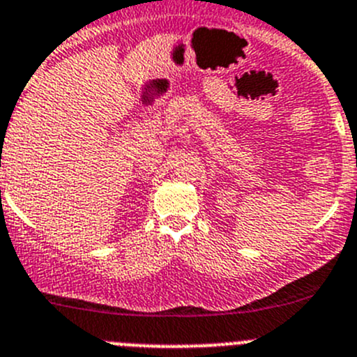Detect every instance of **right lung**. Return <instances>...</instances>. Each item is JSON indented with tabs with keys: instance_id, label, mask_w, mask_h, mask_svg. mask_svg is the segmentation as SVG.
<instances>
[{
	"instance_id": "add662e5",
	"label": "right lung",
	"mask_w": 357,
	"mask_h": 357,
	"mask_svg": "<svg viewBox=\"0 0 357 357\" xmlns=\"http://www.w3.org/2000/svg\"><path fill=\"white\" fill-rule=\"evenodd\" d=\"M0 165H1V163H0Z\"/></svg>"
}]
</instances>
